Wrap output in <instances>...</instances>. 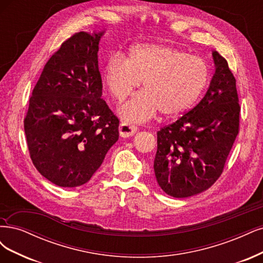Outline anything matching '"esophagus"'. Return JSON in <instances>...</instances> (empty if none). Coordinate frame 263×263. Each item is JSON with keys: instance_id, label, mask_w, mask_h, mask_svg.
<instances>
[{"instance_id": "34e87169", "label": "esophagus", "mask_w": 263, "mask_h": 263, "mask_svg": "<svg viewBox=\"0 0 263 263\" xmlns=\"http://www.w3.org/2000/svg\"><path fill=\"white\" fill-rule=\"evenodd\" d=\"M137 132V127L135 125L128 123H122L120 125V135L123 138H128Z\"/></svg>"}]
</instances>
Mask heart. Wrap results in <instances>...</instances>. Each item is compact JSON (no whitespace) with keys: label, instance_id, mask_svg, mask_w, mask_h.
<instances>
[{"label":"heart","instance_id":"1","mask_svg":"<svg viewBox=\"0 0 263 263\" xmlns=\"http://www.w3.org/2000/svg\"><path fill=\"white\" fill-rule=\"evenodd\" d=\"M103 80L114 100L124 102L142 80L143 91L121 107L129 123H143L160 111L176 116L192 107L209 81V66L201 59L163 44L133 45L126 59L117 53L107 60Z\"/></svg>","mask_w":263,"mask_h":263}]
</instances>
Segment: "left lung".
I'll return each instance as SVG.
<instances>
[{
	"instance_id": "obj_1",
	"label": "left lung",
	"mask_w": 263,
	"mask_h": 263,
	"mask_svg": "<svg viewBox=\"0 0 263 263\" xmlns=\"http://www.w3.org/2000/svg\"><path fill=\"white\" fill-rule=\"evenodd\" d=\"M212 58L214 74L201 101L157 134L156 178L163 192L174 198L192 197L211 187L238 135L236 80L224 58L216 51Z\"/></svg>"
}]
</instances>
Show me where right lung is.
Wrapping results in <instances>:
<instances>
[{
	"label": "right lung",
	"mask_w": 263,
	"mask_h": 263,
	"mask_svg": "<svg viewBox=\"0 0 263 263\" xmlns=\"http://www.w3.org/2000/svg\"><path fill=\"white\" fill-rule=\"evenodd\" d=\"M103 31H80L45 64L24 121L33 165L54 185L88 183L119 140V120L102 97L98 65Z\"/></svg>",
	"instance_id": "1"
}]
</instances>
